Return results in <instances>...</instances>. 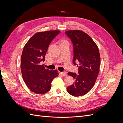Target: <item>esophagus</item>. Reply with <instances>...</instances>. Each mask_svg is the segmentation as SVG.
Returning a JSON list of instances; mask_svg holds the SVG:
<instances>
[{
    "label": "esophagus",
    "instance_id": "34e87169",
    "mask_svg": "<svg viewBox=\"0 0 123 123\" xmlns=\"http://www.w3.org/2000/svg\"><path fill=\"white\" fill-rule=\"evenodd\" d=\"M61 74L63 76H65V75H67V72H61Z\"/></svg>",
    "mask_w": 123,
    "mask_h": 123
}]
</instances>
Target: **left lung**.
Returning a JSON list of instances; mask_svg holds the SVG:
<instances>
[{
	"label": "left lung",
	"instance_id": "left-lung-1",
	"mask_svg": "<svg viewBox=\"0 0 123 123\" xmlns=\"http://www.w3.org/2000/svg\"><path fill=\"white\" fill-rule=\"evenodd\" d=\"M73 44V62H79V74L68 72L75 80L73 85L67 87V91L74 96L86 94L94 86L98 75L100 57L96 44L87 33L74 30L65 32Z\"/></svg>",
	"mask_w": 123,
	"mask_h": 123
}]
</instances>
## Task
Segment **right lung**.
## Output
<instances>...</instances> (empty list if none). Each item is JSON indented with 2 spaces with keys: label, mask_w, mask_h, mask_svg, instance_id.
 I'll return each mask as SVG.
<instances>
[{
  "label": "right lung",
  "mask_w": 123,
  "mask_h": 123,
  "mask_svg": "<svg viewBox=\"0 0 123 123\" xmlns=\"http://www.w3.org/2000/svg\"><path fill=\"white\" fill-rule=\"evenodd\" d=\"M60 31L35 33L24 46L21 56V71L23 80L33 92L42 94L49 91L52 81L58 75L57 70H49L41 65L44 61L48 47Z\"/></svg>",
  "instance_id": "obj_1"
}]
</instances>
